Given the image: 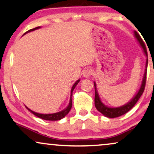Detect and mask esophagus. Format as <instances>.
<instances>
[{"instance_id": "1", "label": "esophagus", "mask_w": 154, "mask_h": 154, "mask_svg": "<svg viewBox=\"0 0 154 154\" xmlns=\"http://www.w3.org/2000/svg\"><path fill=\"white\" fill-rule=\"evenodd\" d=\"M93 70L91 68H88L86 69H85L84 72H83V76L85 77H89L93 75Z\"/></svg>"}]
</instances>
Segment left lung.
Returning a JSON list of instances; mask_svg holds the SVG:
<instances>
[{"label":"left lung","instance_id":"1","mask_svg":"<svg viewBox=\"0 0 154 154\" xmlns=\"http://www.w3.org/2000/svg\"><path fill=\"white\" fill-rule=\"evenodd\" d=\"M135 36L137 38V40H138V42L140 44L141 46L143 48L144 53L146 54V56H147V60H146V72H145L143 79L142 85H141V87L140 88L138 93H137V95L132 98V100L130 102H129L128 103L125 104V106H120L118 108H109L106 106L104 104L102 103V102L100 101L99 96H98V92L96 91V85H95V83L94 82V86H95V108L97 109V110L99 111L101 114H103L104 116H107L109 118H115L120 116L123 114H126L127 112H128L130 109H132L134 106L135 105L136 103L137 102V100H139V98H140V96L142 95L143 93L145 87H146V75H147V66H148V53L147 50H146V45H145L143 40L141 38V37L140 36V35L137 32L135 31Z\"/></svg>","mask_w":154,"mask_h":154}]
</instances>
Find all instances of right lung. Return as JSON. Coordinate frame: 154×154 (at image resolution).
Returning a JSON list of instances; mask_svg holds the SVG:
<instances>
[{
  "label": "right lung",
  "mask_w": 154,
  "mask_h": 154,
  "mask_svg": "<svg viewBox=\"0 0 154 154\" xmlns=\"http://www.w3.org/2000/svg\"><path fill=\"white\" fill-rule=\"evenodd\" d=\"M38 28H40V27H39V26H37V27L29 29V30H28L27 32H26L25 33L29 32H31V31H33V30H35V29H38ZM25 33H24V34H25ZM79 82V79H78V80H77V82H76L75 84H74L73 87H72V91H71V97H70L69 104V106H67L66 109H64V110H63L62 111H60V112L55 113V114H38V113L35 112V111H32V110H30V109H28L27 107H26V108L29 111H31V112L32 113V114H34V115L37 116L39 118H41V119H43L50 120V121H56V120L61 119H62V118L64 117V116H66L69 112L70 110H71L72 106V92H73L74 89H75V88L76 87V85H77L78 84Z\"/></svg>",
  "instance_id": "obj_1"
}]
</instances>
